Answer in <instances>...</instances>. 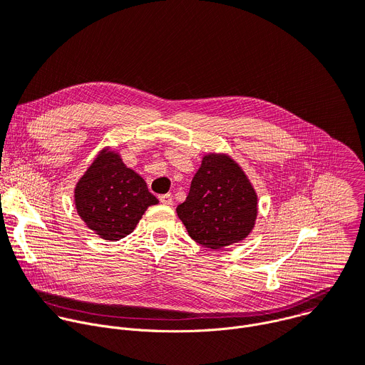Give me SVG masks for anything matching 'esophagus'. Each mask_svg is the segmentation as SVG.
I'll list each match as a JSON object with an SVG mask.
<instances>
[{"label": "esophagus", "mask_w": 365, "mask_h": 365, "mask_svg": "<svg viewBox=\"0 0 365 365\" xmlns=\"http://www.w3.org/2000/svg\"><path fill=\"white\" fill-rule=\"evenodd\" d=\"M159 200L165 205H172L173 203V196L170 193H166V195H160L159 196Z\"/></svg>", "instance_id": "34e87169"}]
</instances>
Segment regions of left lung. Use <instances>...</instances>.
<instances>
[{"label": "left lung", "mask_w": 365, "mask_h": 365, "mask_svg": "<svg viewBox=\"0 0 365 365\" xmlns=\"http://www.w3.org/2000/svg\"><path fill=\"white\" fill-rule=\"evenodd\" d=\"M176 211L192 240L218 250L250 234L257 217V195L232 159L210 154Z\"/></svg>", "instance_id": "8db88e82"}]
</instances>
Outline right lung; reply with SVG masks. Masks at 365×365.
<instances>
[{"label":"right lung","mask_w":365,"mask_h":365,"mask_svg":"<svg viewBox=\"0 0 365 365\" xmlns=\"http://www.w3.org/2000/svg\"><path fill=\"white\" fill-rule=\"evenodd\" d=\"M141 176L114 151H102L75 189V205L85 224L103 240L133 232L147 206L158 203Z\"/></svg>","instance_id":"obj_1"}]
</instances>
